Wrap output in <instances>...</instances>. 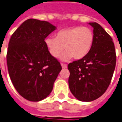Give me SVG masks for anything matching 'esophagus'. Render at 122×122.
Returning a JSON list of instances; mask_svg holds the SVG:
<instances>
[{"label": "esophagus", "instance_id": "34e87169", "mask_svg": "<svg viewBox=\"0 0 122 122\" xmlns=\"http://www.w3.org/2000/svg\"><path fill=\"white\" fill-rule=\"evenodd\" d=\"M61 67H62V68H64V69H65V68L67 67V65L66 64H64V63H61Z\"/></svg>", "mask_w": 122, "mask_h": 122}]
</instances>
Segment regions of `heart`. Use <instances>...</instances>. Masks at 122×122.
I'll return each instance as SVG.
<instances>
[{
    "label": "heart",
    "instance_id": "obj_1",
    "mask_svg": "<svg viewBox=\"0 0 122 122\" xmlns=\"http://www.w3.org/2000/svg\"><path fill=\"white\" fill-rule=\"evenodd\" d=\"M94 42V33L90 28L81 26L69 27L57 33L55 37H47L45 44L49 54L59 57L64 50L61 59L67 61L85 57L89 53Z\"/></svg>",
    "mask_w": 122,
    "mask_h": 122
}]
</instances>
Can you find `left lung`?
<instances>
[{"label":"left lung","mask_w":122,"mask_h":122,"mask_svg":"<svg viewBox=\"0 0 122 122\" xmlns=\"http://www.w3.org/2000/svg\"><path fill=\"white\" fill-rule=\"evenodd\" d=\"M93 28L94 42L85 57L68 65L69 86L72 94L81 102H92L106 92L116 63L114 44L110 35L97 23Z\"/></svg>","instance_id":"1"}]
</instances>
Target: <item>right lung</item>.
<instances>
[{"label":"right lung","mask_w":122,"mask_h":122,"mask_svg":"<svg viewBox=\"0 0 122 122\" xmlns=\"http://www.w3.org/2000/svg\"><path fill=\"white\" fill-rule=\"evenodd\" d=\"M56 29L47 21L30 19L9 41L6 61L10 78L18 93L30 102L41 101L50 94L62 69L45 44V38Z\"/></svg>","instance_id":"add662e5"}]
</instances>
